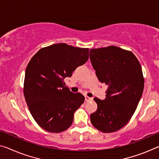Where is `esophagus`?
<instances>
[{
    "instance_id": "esophagus-1",
    "label": "esophagus",
    "mask_w": 159,
    "mask_h": 159,
    "mask_svg": "<svg viewBox=\"0 0 159 159\" xmlns=\"http://www.w3.org/2000/svg\"><path fill=\"white\" fill-rule=\"evenodd\" d=\"M85 100L86 102H89V101H91V100H93V98H90L89 96H85Z\"/></svg>"
}]
</instances>
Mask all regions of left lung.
Segmentation results:
<instances>
[{
	"mask_svg": "<svg viewBox=\"0 0 159 159\" xmlns=\"http://www.w3.org/2000/svg\"><path fill=\"white\" fill-rule=\"evenodd\" d=\"M90 59L98 80L107 85L105 99L94 98L98 109L90 121L100 132H116L129 122L142 98V66L132 52L115 46L91 49Z\"/></svg>",
	"mask_w": 159,
	"mask_h": 159,
	"instance_id": "8db88e82",
	"label": "left lung"
}]
</instances>
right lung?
Masks as SVG:
<instances>
[{"label":"right lung","mask_w":159,"mask_h":159,"mask_svg":"<svg viewBox=\"0 0 159 159\" xmlns=\"http://www.w3.org/2000/svg\"><path fill=\"white\" fill-rule=\"evenodd\" d=\"M89 49L65 43L39 49L26 68L24 95L30 113L42 129L59 133L74 121V114L85 100L81 93H72L65 86L77 67L84 64Z\"/></svg>","instance_id":"add662e5"}]
</instances>
